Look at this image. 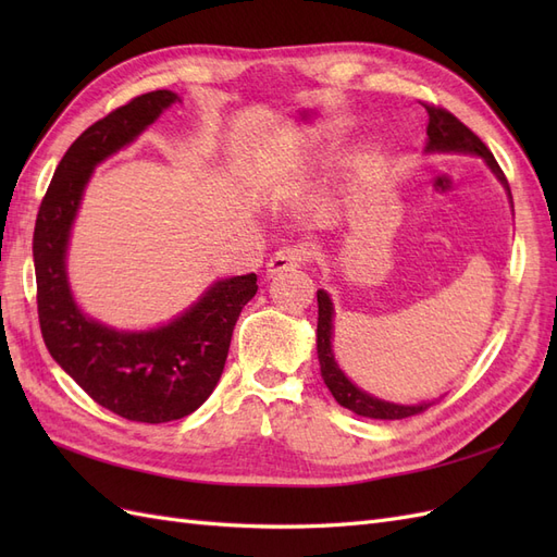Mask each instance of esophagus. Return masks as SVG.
<instances>
[{"instance_id":"esophagus-1","label":"esophagus","mask_w":557,"mask_h":557,"mask_svg":"<svg viewBox=\"0 0 557 557\" xmlns=\"http://www.w3.org/2000/svg\"><path fill=\"white\" fill-rule=\"evenodd\" d=\"M309 258H311V248L305 246V244L278 248L267 262V276L293 272V269H299L301 264H307Z\"/></svg>"}]
</instances>
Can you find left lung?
I'll use <instances>...</instances> for the list:
<instances>
[{
	"mask_svg": "<svg viewBox=\"0 0 557 557\" xmlns=\"http://www.w3.org/2000/svg\"><path fill=\"white\" fill-rule=\"evenodd\" d=\"M430 123H428V144H425V153H465V156H479L487 164L497 181L504 185V190L509 195L511 209H513V199H511V188L509 181L499 170L497 160L493 158L487 146L471 132L467 125H462L458 117L448 113L446 109L425 104ZM318 332H315V344H318V360H320V374H323L325 385L330 387L332 397L342 404L344 409L364 416V418H379V420H399V418H409L420 411H425L432 407L434 401H420V404H395V401H385L374 395L364 393L362 387L352 383L334 360L332 352V320H334V307L332 299L325 290H318Z\"/></svg>",
	"mask_w": 557,
	"mask_h": 557,
	"instance_id": "8db88e82",
	"label": "left lung"
}]
</instances>
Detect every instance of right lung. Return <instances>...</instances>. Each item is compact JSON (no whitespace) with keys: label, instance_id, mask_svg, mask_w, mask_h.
Segmentation results:
<instances>
[{"label":"right lung","instance_id":"right-lung-1","mask_svg":"<svg viewBox=\"0 0 557 557\" xmlns=\"http://www.w3.org/2000/svg\"><path fill=\"white\" fill-rule=\"evenodd\" d=\"M174 102L181 99L172 90L146 92L83 132L58 164L32 239L48 352L99 407L150 425L190 416L207 401L221 381L237 318L258 293L256 274L215 281L172 323L144 332L102 325L72 295L66 246L92 170Z\"/></svg>","mask_w":557,"mask_h":557}]
</instances>
